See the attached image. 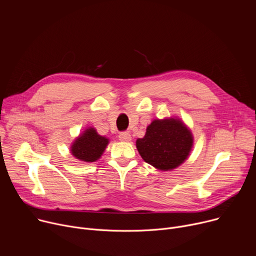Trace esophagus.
Instances as JSON below:
<instances>
[{"label": "esophagus", "instance_id": "esophagus-1", "mask_svg": "<svg viewBox=\"0 0 256 256\" xmlns=\"http://www.w3.org/2000/svg\"><path fill=\"white\" fill-rule=\"evenodd\" d=\"M118 138H120L122 142H130V140H132V136H130V132H120V134Z\"/></svg>", "mask_w": 256, "mask_h": 256}]
</instances>
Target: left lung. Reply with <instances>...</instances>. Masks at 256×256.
Returning a JSON list of instances; mask_svg holds the SVG:
<instances>
[{"mask_svg": "<svg viewBox=\"0 0 256 256\" xmlns=\"http://www.w3.org/2000/svg\"><path fill=\"white\" fill-rule=\"evenodd\" d=\"M136 149L144 162L163 171L184 163L192 148V132L178 118L155 120L146 134L136 140Z\"/></svg>", "mask_w": 256, "mask_h": 256, "instance_id": "left-lung-1", "label": "left lung"}]
</instances>
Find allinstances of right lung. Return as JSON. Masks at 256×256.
Returning a JSON list of instances; mask_svg holds the SVG:
<instances>
[{"label":"right lung","instance_id":"right-lung-1","mask_svg":"<svg viewBox=\"0 0 256 256\" xmlns=\"http://www.w3.org/2000/svg\"><path fill=\"white\" fill-rule=\"evenodd\" d=\"M109 140L97 134L94 128H88L72 142V156L83 162H95L103 154Z\"/></svg>","mask_w":256,"mask_h":256}]
</instances>
